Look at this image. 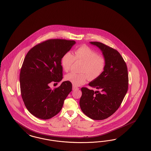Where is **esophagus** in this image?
Returning <instances> with one entry per match:
<instances>
[{
  "mask_svg": "<svg viewBox=\"0 0 151 151\" xmlns=\"http://www.w3.org/2000/svg\"><path fill=\"white\" fill-rule=\"evenodd\" d=\"M78 87H76V86H73V90H78Z\"/></svg>",
  "mask_w": 151,
  "mask_h": 151,
  "instance_id": "34e87169",
  "label": "esophagus"
}]
</instances>
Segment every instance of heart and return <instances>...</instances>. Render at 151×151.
Listing matches in <instances>:
<instances>
[{
    "mask_svg": "<svg viewBox=\"0 0 151 151\" xmlns=\"http://www.w3.org/2000/svg\"><path fill=\"white\" fill-rule=\"evenodd\" d=\"M75 60L83 63L81 70L83 73H71L65 76V80L71 82L75 86L84 84L88 80L89 76L91 79L99 77L105 69V58L98 55L97 52L87 46L78 47L74 51V55L69 52L64 54L61 60V65L65 71H69Z\"/></svg>",
    "mask_w": 151,
    "mask_h": 151,
    "instance_id": "b5f03b06",
    "label": "heart"
}]
</instances>
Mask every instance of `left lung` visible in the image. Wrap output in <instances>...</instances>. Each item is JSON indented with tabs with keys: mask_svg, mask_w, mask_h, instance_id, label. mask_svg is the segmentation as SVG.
<instances>
[{
	"mask_svg": "<svg viewBox=\"0 0 151 151\" xmlns=\"http://www.w3.org/2000/svg\"><path fill=\"white\" fill-rule=\"evenodd\" d=\"M90 43L102 51L106 67L99 77L88 83L98 91L81 88L80 106L89 118L102 120L114 114L121 105L128 90V71L123 58L116 50L100 42Z\"/></svg>",
	"mask_w": 151,
	"mask_h": 151,
	"instance_id": "left-lung-1",
	"label": "left lung"
}]
</instances>
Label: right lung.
Wrapping results in <instances>:
<instances>
[{
	"label": "right lung",
	"instance_id": "1",
	"mask_svg": "<svg viewBox=\"0 0 151 151\" xmlns=\"http://www.w3.org/2000/svg\"><path fill=\"white\" fill-rule=\"evenodd\" d=\"M76 42L50 39L28 51L20 73L21 95L29 112L37 118L47 119L58 114L64 100L72 91V83L66 81L51 89V82L63 79L61 59Z\"/></svg>",
	"mask_w": 151,
	"mask_h": 151
}]
</instances>
